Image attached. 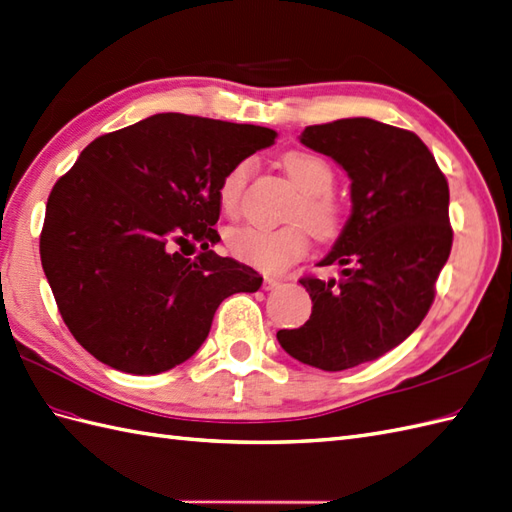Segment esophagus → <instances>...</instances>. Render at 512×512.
<instances>
[{
	"instance_id": "1",
	"label": "esophagus",
	"mask_w": 512,
	"mask_h": 512,
	"mask_svg": "<svg viewBox=\"0 0 512 512\" xmlns=\"http://www.w3.org/2000/svg\"><path fill=\"white\" fill-rule=\"evenodd\" d=\"M278 284H280V280H276V278H265V282H263V289H265V291H269V289H276Z\"/></svg>"
}]
</instances>
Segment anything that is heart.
I'll return each mask as SVG.
<instances>
[{"instance_id":"b5f03b06","label":"heart","mask_w":512,"mask_h":512,"mask_svg":"<svg viewBox=\"0 0 512 512\" xmlns=\"http://www.w3.org/2000/svg\"><path fill=\"white\" fill-rule=\"evenodd\" d=\"M286 176L302 193L289 215V226L260 228L236 226L226 232L228 252L241 263L267 273H280L308 252V230L317 239H334L343 228V206L330 191L336 173L330 162L313 152H289L282 156ZM252 165L249 160L236 162L221 178L217 197L226 215H236Z\"/></svg>"}]
</instances>
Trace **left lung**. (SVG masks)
<instances>
[{"mask_svg": "<svg viewBox=\"0 0 512 512\" xmlns=\"http://www.w3.org/2000/svg\"><path fill=\"white\" fill-rule=\"evenodd\" d=\"M299 141L347 171L352 215L319 263L341 278L299 280L313 313L278 341L299 363L343 371L393 350L428 315L452 252L450 186L415 132L367 117L308 126Z\"/></svg>", "mask_w": 512, "mask_h": 512, "instance_id": "left-lung-1", "label": "left lung"}]
</instances>
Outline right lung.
Instances as JSON below:
<instances>
[{"label":"right lung","mask_w":512,"mask_h":512,"mask_svg":"<svg viewBox=\"0 0 512 512\" xmlns=\"http://www.w3.org/2000/svg\"><path fill=\"white\" fill-rule=\"evenodd\" d=\"M276 132L162 112L97 136L47 199L41 263L62 321L112 369L154 376L189 360L258 271L217 256V189ZM200 247L195 259L184 248Z\"/></svg>","instance_id":"add662e5"}]
</instances>
